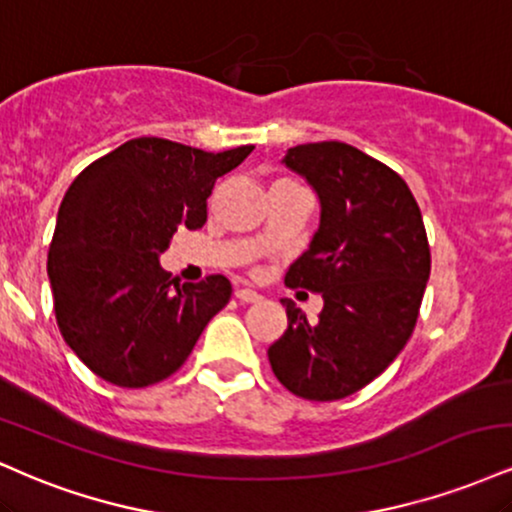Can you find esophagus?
<instances>
[{
    "label": "esophagus",
    "mask_w": 512,
    "mask_h": 512,
    "mask_svg": "<svg viewBox=\"0 0 512 512\" xmlns=\"http://www.w3.org/2000/svg\"><path fill=\"white\" fill-rule=\"evenodd\" d=\"M236 298L240 303H260L262 295L252 291V288H236Z\"/></svg>",
    "instance_id": "1"
}]
</instances>
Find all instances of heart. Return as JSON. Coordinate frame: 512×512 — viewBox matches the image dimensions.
Listing matches in <instances>:
<instances>
[{"label":"heart","mask_w":512,"mask_h":512,"mask_svg":"<svg viewBox=\"0 0 512 512\" xmlns=\"http://www.w3.org/2000/svg\"><path fill=\"white\" fill-rule=\"evenodd\" d=\"M283 181H288V178H279V181H276V183H283Z\"/></svg>","instance_id":"1"}]
</instances>
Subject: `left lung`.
Segmentation results:
<instances>
[{"label": "left lung", "instance_id": "8db88e82", "mask_svg": "<svg viewBox=\"0 0 512 512\" xmlns=\"http://www.w3.org/2000/svg\"><path fill=\"white\" fill-rule=\"evenodd\" d=\"M286 166L317 190L319 231L286 272L288 288L324 298L317 322L291 300L288 329L269 365L305 400H341L365 389L405 348L420 315L432 252L408 183L353 145H295Z\"/></svg>", "mask_w": 512, "mask_h": 512}]
</instances>
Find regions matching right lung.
Returning <instances> with one entry per match:
<instances>
[{
  "instance_id": "right-lung-1",
  "label": "right lung",
  "mask_w": 512,
  "mask_h": 512,
  "mask_svg": "<svg viewBox=\"0 0 512 512\" xmlns=\"http://www.w3.org/2000/svg\"><path fill=\"white\" fill-rule=\"evenodd\" d=\"M250 152L133 138L66 190L47 274L61 336L97 377L123 389L169 379L229 303L224 274L171 287L159 255L178 229L205 226L217 178Z\"/></svg>"
}]
</instances>
